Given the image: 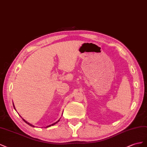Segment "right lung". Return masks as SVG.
I'll return each instance as SVG.
<instances>
[{
  "instance_id": "add662e5",
  "label": "right lung",
  "mask_w": 147,
  "mask_h": 147,
  "mask_svg": "<svg viewBox=\"0 0 147 147\" xmlns=\"http://www.w3.org/2000/svg\"><path fill=\"white\" fill-rule=\"evenodd\" d=\"M13 107H14V108H15V110H16V109H15V106H14V104L13 103ZM21 117H22V116H21ZM23 119V120L24 121V122L25 123H26V124H28V125H30V126H31V127H34V125H33L32 124H30V123H29L28 122H27V121H26V120H24L23 118H22ZM59 121H60V119H58L57 121V122H55V123H53V124H50V125H47V126H46L45 127L46 128H47V127H50V126H52V125H55V124H56L57 123H58V122H59Z\"/></svg>"
}]
</instances>
